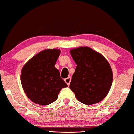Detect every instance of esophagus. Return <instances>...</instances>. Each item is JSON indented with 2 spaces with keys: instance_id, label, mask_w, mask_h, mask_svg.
<instances>
[{
  "instance_id": "1",
  "label": "esophagus",
  "mask_w": 134,
  "mask_h": 134,
  "mask_svg": "<svg viewBox=\"0 0 134 134\" xmlns=\"http://www.w3.org/2000/svg\"><path fill=\"white\" fill-rule=\"evenodd\" d=\"M64 81H65V82L67 83V85H69L70 83V81H71V77H68L67 78L64 79Z\"/></svg>"
}]
</instances>
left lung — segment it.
<instances>
[{
  "label": "left lung",
  "mask_w": 134,
  "mask_h": 134,
  "mask_svg": "<svg viewBox=\"0 0 134 134\" xmlns=\"http://www.w3.org/2000/svg\"><path fill=\"white\" fill-rule=\"evenodd\" d=\"M70 54L77 64L70 84L76 99L87 105L101 101L113 83V71L109 62L87 47L72 49Z\"/></svg>",
  "instance_id": "left-lung-1"
}]
</instances>
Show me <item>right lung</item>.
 Segmentation results:
<instances>
[{"label": "right lung", "mask_w": 134, "mask_h": 134, "mask_svg": "<svg viewBox=\"0 0 134 134\" xmlns=\"http://www.w3.org/2000/svg\"><path fill=\"white\" fill-rule=\"evenodd\" d=\"M60 53L57 49L42 51L22 68V87L27 97L36 104L47 105L53 103L60 90L68 87L54 67Z\"/></svg>", "instance_id": "1"}]
</instances>
